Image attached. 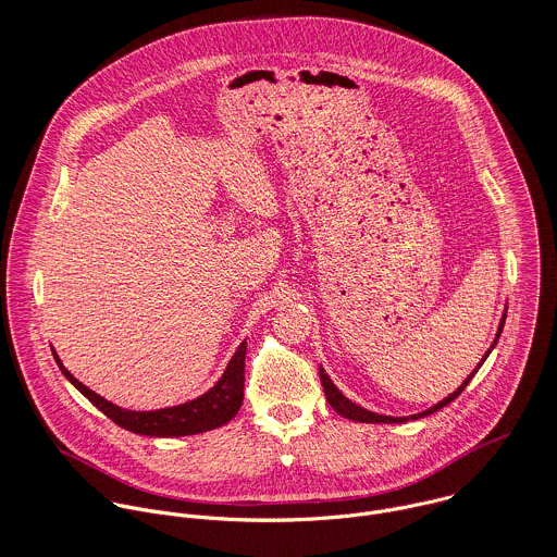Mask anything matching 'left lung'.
Instances as JSON below:
<instances>
[{
    "mask_svg": "<svg viewBox=\"0 0 557 557\" xmlns=\"http://www.w3.org/2000/svg\"><path fill=\"white\" fill-rule=\"evenodd\" d=\"M504 321L506 318H502V323H499V327H497V334H495V341H493V345H491V349L497 345V338H499V334H502V327H504ZM491 349L484 354V358H482V362L486 360V356L491 354ZM482 362L478 364V369L482 367ZM476 371L450 395V397L444 398V400H440L437 405H433V407H429L426 411H420V413H413L411 416V420H418V418H422V416H429V413H433V411H437V409H442V407H446L450 400H455V398L459 397L463 391H466V386L472 382V377L476 375ZM319 377H321V386H323V393H325V398H327V403L332 405V409L334 411H338L343 418H349V420H356V422H386V424H393V422H405V420H409V418H395V416H382V413H373V411H369V409H364V407H360V405H356V403H351L349 398L345 397V395H341L338 393V388L332 384V380L325 375V371L319 367Z\"/></svg>",
    "mask_w": 557,
    "mask_h": 557,
    "instance_id": "1",
    "label": "left lung"
}]
</instances>
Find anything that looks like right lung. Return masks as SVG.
Masks as SVG:
<instances>
[{"label":"right lung","mask_w":557,"mask_h":557,"mask_svg":"<svg viewBox=\"0 0 557 557\" xmlns=\"http://www.w3.org/2000/svg\"><path fill=\"white\" fill-rule=\"evenodd\" d=\"M55 356V354H53ZM244 356H246V341H242L238 351L234 354L232 362L227 364V371L216 382V386L206 393L203 397L195 398L190 403L166 407L159 411H131L122 409L96 393H91L87 386H83L79 380H75L60 358L55 356V362L60 364L62 373L69 377V382L79 391L83 397L89 398L107 418H111L115 424H120L126 431L139 433V435H152V437H180V435H195L203 433L216 426H223L230 422L244 398Z\"/></svg>","instance_id":"add662e5"}]
</instances>
